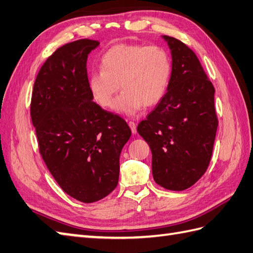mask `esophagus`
Listing matches in <instances>:
<instances>
[{"instance_id":"esophagus-1","label":"esophagus","mask_w":253,"mask_h":253,"mask_svg":"<svg viewBox=\"0 0 253 253\" xmlns=\"http://www.w3.org/2000/svg\"><path fill=\"white\" fill-rule=\"evenodd\" d=\"M128 126H130L131 131H132L133 134L136 133V123H135L134 121H130V122H128Z\"/></svg>"}]
</instances>
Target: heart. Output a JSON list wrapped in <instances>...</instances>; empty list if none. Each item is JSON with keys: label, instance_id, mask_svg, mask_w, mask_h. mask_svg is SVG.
I'll list each match as a JSON object with an SVG mask.
<instances>
[{"label": "heart", "instance_id": "b5f03b06", "mask_svg": "<svg viewBox=\"0 0 253 253\" xmlns=\"http://www.w3.org/2000/svg\"><path fill=\"white\" fill-rule=\"evenodd\" d=\"M171 59L162 46L119 44L110 47L101 58V70L92 72L88 87L93 100L104 108L113 107L134 115L145 106H155L162 100L171 76Z\"/></svg>", "mask_w": 253, "mask_h": 253}]
</instances>
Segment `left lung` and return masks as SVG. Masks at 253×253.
<instances>
[{"label": "left lung", "instance_id": "8db88e82", "mask_svg": "<svg viewBox=\"0 0 253 253\" xmlns=\"http://www.w3.org/2000/svg\"><path fill=\"white\" fill-rule=\"evenodd\" d=\"M163 38L173 58L168 92L138 123L137 132L151 149L155 181L182 191L205 174L211 162L218 127L214 88L192 49Z\"/></svg>", "mask_w": 253, "mask_h": 253}]
</instances>
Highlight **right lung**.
<instances>
[{"instance_id":"1","label":"right lung","mask_w":253,"mask_h":253,"mask_svg":"<svg viewBox=\"0 0 253 253\" xmlns=\"http://www.w3.org/2000/svg\"><path fill=\"white\" fill-rule=\"evenodd\" d=\"M97 41L83 39L58 48L36 76L30 114L39 150L66 194L100 201L119 179V158L131 128L119 115L94 103L87 59Z\"/></svg>"}]
</instances>
